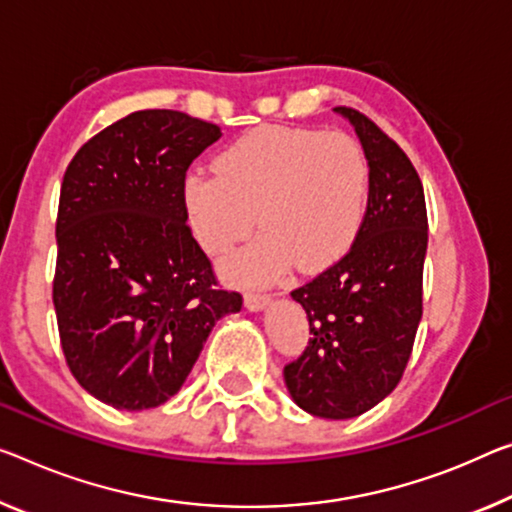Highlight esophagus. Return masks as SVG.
<instances>
[{"label":"esophagus","instance_id":"obj_1","mask_svg":"<svg viewBox=\"0 0 512 512\" xmlns=\"http://www.w3.org/2000/svg\"><path fill=\"white\" fill-rule=\"evenodd\" d=\"M270 302L272 297L263 293V290H249V293H245V304L249 311H263Z\"/></svg>","mask_w":512,"mask_h":512}]
</instances>
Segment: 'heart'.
Instances as JSON below:
<instances>
[{
  "label": "heart",
  "instance_id": "obj_1",
  "mask_svg": "<svg viewBox=\"0 0 512 512\" xmlns=\"http://www.w3.org/2000/svg\"><path fill=\"white\" fill-rule=\"evenodd\" d=\"M215 174L183 183L199 245L224 254L254 222L263 226L222 263L235 281L274 279L295 261L302 272L325 270L348 254L364 224L371 167L345 132L263 125L219 151Z\"/></svg>",
  "mask_w": 512,
  "mask_h": 512
}]
</instances>
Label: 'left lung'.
Segmentation results:
<instances>
[{
    "label": "left lung",
    "instance_id": "left-lung-1",
    "mask_svg": "<svg viewBox=\"0 0 512 512\" xmlns=\"http://www.w3.org/2000/svg\"><path fill=\"white\" fill-rule=\"evenodd\" d=\"M368 157V206L341 261L290 293L309 318V348L283 368L290 398L320 419H352L403 377L421 322L428 215L421 178L396 141L350 107Z\"/></svg>",
    "mask_w": 512,
    "mask_h": 512
}]
</instances>
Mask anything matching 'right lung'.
I'll return each instance as SVG.
<instances>
[{"label": "right lung", "mask_w": 512, "mask_h": 512, "mask_svg": "<svg viewBox=\"0 0 512 512\" xmlns=\"http://www.w3.org/2000/svg\"><path fill=\"white\" fill-rule=\"evenodd\" d=\"M222 137L176 109H144L86 141L57 215V311L70 373L116 410H151L183 387L219 318V290L183 206L190 164Z\"/></svg>", "instance_id": "add662e5"}]
</instances>
